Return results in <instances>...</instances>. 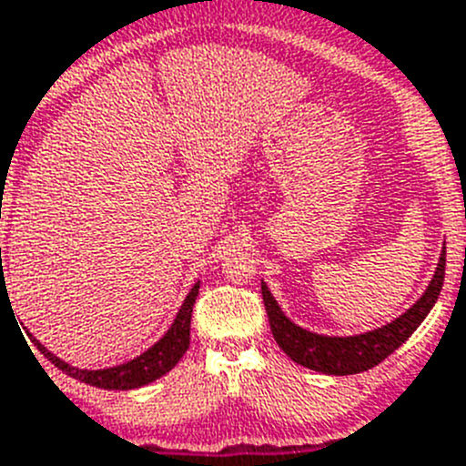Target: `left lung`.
Returning a JSON list of instances; mask_svg holds the SVG:
<instances>
[{"label": "left lung", "mask_w": 466, "mask_h": 466, "mask_svg": "<svg viewBox=\"0 0 466 466\" xmlns=\"http://www.w3.org/2000/svg\"><path fill=\"white\" fill-rule=\"evenodd\" d=\"M443 278H446V247L439 257L434 278L427 284L425 294L420 296L409 310L390 324H382L371 331L355 333V336H327V333L308 331L284 315L266 282H261V294L275 343L287 352V357H291L296 364L327 373V376H352V373L369 371L378 366L392 355L399 345L410 339V333L422 324V319L434 308L436 299L441 294Z\"/></svg>", "instance_id": "1"}]
</instances>
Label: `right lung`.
<instances>
[{"mask_svg": "<svg viewBox=\"0 0 466 466\" xmlns=\"http://www.w3.org/2000/svg\"><path fill=\"white\" fill-rule=\"evenodd\" d=\"M198 289H200V279L193 284L191 291L187 294L182 308L172 319L170 329L151 348L144 350L142 355H137L135 360L109 366V369H79V366H72L53 355L51 350L44 348L35 336H30V339L41 355L51 360V364H56L60 371L86 382V385L100 387V390H137V387L149 385V382L158 380L160 376H166L187 355L188 345H191V312L193 303L198 299Z\"/></svg>", "mask_w": 466, "mask_h": 466, "instance_id": "right-lung-1", "label": "right lung"}]
</instances>
